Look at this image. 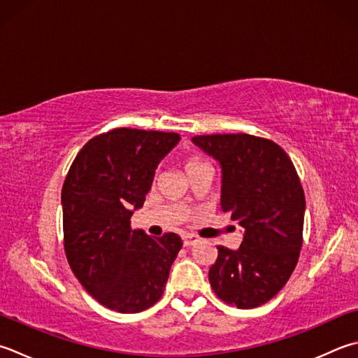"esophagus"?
I'll return each instance as SVG.
<instances>
[{
	"label": "esophagus",
	"mask_w": 358,
	"mask_h": 358,
	"mask_svg": "<svg viewBox=\"0 0 358 358\" xmlns=\"http://www.w3.org/2000/svg\"><path fill=\"white\" fill-rule=\"evenodd\" d=\"M200 239L197 236H194V234H186V236H183V243H185V247H191V245H194V243H197Z\"/></svg>",
	"instance_id": "obj_1"
}]
</instances>
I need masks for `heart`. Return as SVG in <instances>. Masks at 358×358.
Returning a JSON list of instances; mask_svg holds the SVG:
<instances>
[{"mask_svg":"<svg viewBox=\"0 0 358 358\" xmlns=\"http://www.w3.org/2000/svg\"><path fill=\"white\" fill-rule=\"evenodd\" d=\"M199 164H203V163H200V161H197V159H191L186 163V169H189V167H194V166H199Z\"/></svg>","mask_w":358,"mask_h":358,"instance_id":"heart-1","label":"heart"}]
</instances>
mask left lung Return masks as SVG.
Segmentation results:
<instances>
[{
    "label": "left lung",
    "instance_id": "1",
    "mask_svg": "<svg viewBox=\"0 0 358 358\" xmlns=\"http://www.w3.org/2000/svg\"><path fill=\"white\" fill-rule=\"evenodd\" d=\"M192 143L219 163L220 208L243 229L237 250L217 247L209 282L227 304L262 306L289 281L303 245L306 197L295 166L278 144L245 133Z\"/></svg>",
    "mask_w": 358,
    "mask_h": 358
}]
</instances>
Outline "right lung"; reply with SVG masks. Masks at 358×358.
Segmentation results:
<instances>
[{
	"mask_svg": "<svg viewBox=\"0 0 358 358\" xmlns=\"http://www.w3.org/2000/svg\"><path fill=\"white\" fill-rule=\"evenodd\" d=\"M177 133L116 129L82 147L62 189L65 253L76 278L111 310L136 313L161 298L181 237L147 236L130 217L143 208Z\"/></svg>",
	"mask_w": 358,
	"mask_h": 358,
	"instance_id": "obj_1",
	"label": "right lung"
}]
</instances>
